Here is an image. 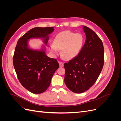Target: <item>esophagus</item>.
Here are the masks:
<instances>
[{"label": "esophagus", "mask_w": 121, "mask_h": 121, "mask_svg": "<svg viewBox=\"0 0 121 121\" xmlns=\"http://www.w3.org/2000/svg\"><path fill=\"white\" fill-rule=\"evenodd\" d=\"M58 63H59V65L60 67H64V63H62L61 61H58Z\"/></svg>", "instance_id": "obj_1"}]
</instances>
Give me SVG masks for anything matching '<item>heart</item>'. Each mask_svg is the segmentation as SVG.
<instances>
[{"mask_svg":"<svg viewBox=\"0 0 121 121\" xmlns=\"http://www.w3.org/2000/svg\"><path fill=\"white\" fill-rule=\"evenodd\" d=\"M84 41V36L80 33L71 31H64L57 34L53 40V44L49 46L50 52L57 54L61 49V55L67 60L77 56L81 50Z\"/></svg>","mask_w":121,"mask_h":121,"instance_id":"1","label":"heart"}]
</instances>
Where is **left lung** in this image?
<instances>
[{
  "label": "left lung",
  "mask_w": 121,
  "mask_h": 121,
  "mask_svg": "<svg viewBox=\"0 0 121 121\" xmlns=\"http://www.w3.org/2000/svg\"><path fill=\"white\" fill-rule=\"evenodd\" d=\"M85 43L77 56L64 64L65 83L72 92L81 93L92 86L104 64V48L100 38L85 26Z\"/></svg>",
  "instance_id": "1"
}]
</instances>
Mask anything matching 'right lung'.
I'll return each mask as SVG.
<instances>
[{
	"mask_svg": "<svg viewBox=\"0 0 121 121\" xmlns=\"http://www.w3.org/2000/svg\"><path fill=\"white\" fill-rule=\"evenodd\" d=\"M53 27H35L19 39L13 57V64L19 81L30 92L40 94L49 86L54 72L59 68L57 60L47 56L45 46L40 50L30 48L29 40L40 38L46 45Z\"/></svg>",
	"mask_w": 121,
	"mask_h": 121,
	"instance_id": "1",
	"label": "right lung"
}]
</instances>
